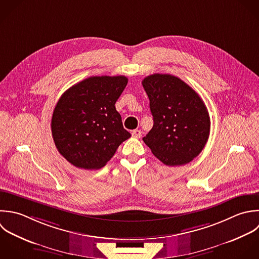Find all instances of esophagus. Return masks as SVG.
Here are the masks:
<instances>
[{"label":"esophagus","mask_w":259,"mask_h":259,"mask_svg":"<svg viewBox=\"0 0 259 259\" xmlns=\"http://www.w3.org/2000/svg\"><path fill=\"white\" fill-rule=\"evenodd\" d=\"M141 135H142L141 130L136 129V130H133V131H132V136H133V137H135V138H140V137H141Z\"/></svg>","instance_id":"obj_1"}]
</instances>
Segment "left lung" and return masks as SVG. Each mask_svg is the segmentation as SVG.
<instances>
[{
	"mask_svg": "<svg viewBox=\"0 0 259 259\" xmlns=\"http://www.w3.org/2000/svg\"><path fill=\"white\" fill-rule=\"evenodd\" d=\"M149 98L153 127L144 143L169 166L187 164L204 149L210 135V116L200 96L171 74L154 73L142 80Z\"/></svg>",
	"mask_w": 259,
	"mask_h": 259,
	"instance_id": "left-lung-1",
	"label": "left lung"
}]
</instances>
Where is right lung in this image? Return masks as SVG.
<instances>
[{"instance_id": "right-lung-1", "label": "right lung", "mask_w": 259, "mask_h": 259, "mask_svg": "<svg viewBox=\"0 0 259 259\" xmlns=\"http://www.w3.org/2000/svg\"><path fill=\"white\" fill-rule=\"evenodd\" d=\"M127 82L124 75L91 76L62 94L52 114L51 132L58 152L69 163L99 169L130 138L115 107Z\"/></svg>"}]
</instances>
